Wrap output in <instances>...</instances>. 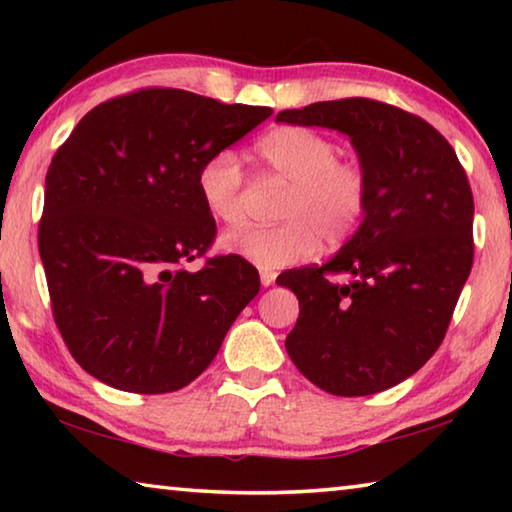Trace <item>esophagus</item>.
Returning <instances> with one entry per match:
<instances>
[{
    "instance_id": "1",
    "label": "esophagus",
    "mask_w": 512,
    "mask_h": 512,
    "mask_svg": "<svg viewBox=\"0 0 512 512\" xmlns=\"http://www.w3.org/2000/svg\"><path fill=\"white\" fill-rule=\"evenodd\" d=\"M275 277H277V273L273 271V268H262V271H259V280H262L264 287H271V284H275Z\"/></svg>"
}]
</instances>
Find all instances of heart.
<instances>
[{
	"label": "heart",
	"instance_id": "obj_1",
	"mask_svg": "<svg viewBox=\"0 0 512 512\" xmlns=\"http://www.w3.org/2000/svg\"><path fill=\"white\" fill-rule=\"evenodd\" d=\"M271 176L291 185L280 207L284 223L273 228L244 225L225 232L221 244L259 268H284L348 241L366 214L368 173L354 160H339V146L311 128L282 126L257 144ZM205 212L219 223L241 219L244 169L232 151H216L196 176Z\"/></svg>",
	"mask_w": 512,
	"mask_h": 512
}]
</instances>
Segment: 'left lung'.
I'll return each instance as SVG.
<instances>
[{
	"instance_id": "obj_1",
	"label": "left lung",
	"mask_w": 512,
	"mask_h": 512,
	"mask_svg": "<svg viewBox=\"0 0 512 512\" xmlns=\"http://www.w3.org/2000/svg\"><path fill=\"white\" fill-rule=\"evenodd\" d=\"M277 121L350 137L368 173L359 230L323 266L277 277L298 296L287 352L311 384L361 397L427 363L472 271L474 198L465 169L427 121L375 99L318 101ZM350 272L348 285L328 280Z\"/></svg>"
}]
</instances>
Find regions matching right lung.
<instances>
[{"label":"right lung","mask_w":512,"mask_h":512,"mask_svg":"<svg viewBox=\"0 0 512 512\" xmlns=\"http://www.w3.org/2000/svg\"><path fill=\"white\" fill-rule=\"evenodd\" d=\"M271 115L146 88L99 103L56 151L38 248L56 325L92 377L158 395L210 366L259 275L239 255L185 268L216 235L196 176Z\"/></svg>","instance_id":"1"}]
</instances>
